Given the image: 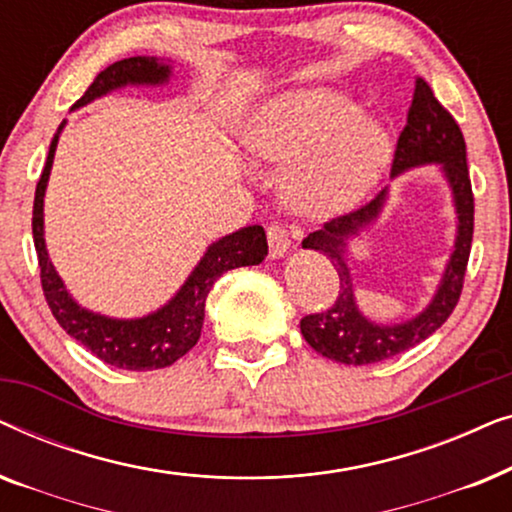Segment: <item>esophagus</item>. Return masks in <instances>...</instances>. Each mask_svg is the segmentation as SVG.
Returning <instances> with one entry per match:
<instances>
[{
    "mask_svg": "<svg viewBox=\"0 0 512 512\" xmlns=\"http://www.w3.org/2000/svg\"><path fill=\"white\" fill-rule=\"evenodd\" d=\"M268 244H270V256L272 258H282L289 254L291 249V240L289 233L282 226H270L268 228Z\"/></svg>",
    "mask_w": 512,
    "mask_h": 512,
    "instance_id": "34e87169",
    "label": "esophagus"
}]
</instances>
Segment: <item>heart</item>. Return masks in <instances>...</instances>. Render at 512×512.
I'll use <instances>...</instances> for the list:
<instances>
[{
	"label": "heart",
	"mask_w": 512,
	"mask_h": 512,
	"mask_svg": "<svg viewBox=\"0 0 512 512\" xmlns=\"http://www.w3.org/2000/svg\"><path fill=\"white\" fill-rule=\"evenodd\" d=\"M240 135L258 163L289 165L286 200L310 219L352 212L377 191L394 160L389 132L326 86L265 97Z\"/></svg>",
	"instance_id": "1"
}]
</instances>
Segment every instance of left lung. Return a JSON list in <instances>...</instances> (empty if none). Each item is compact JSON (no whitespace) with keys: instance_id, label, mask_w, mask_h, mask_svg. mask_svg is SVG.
Masks as SVG:
<instances>
[{"instance_id":"1","label":"left lung","mask_w":512,"mask_h":512,"mask_svg":"<svg viewBox=\"0 0 512 512\" xmlns=\"http://www.w3.org/2000/svg\"><path fill=\"white\" fill-rule=\"evenodd\" d=\"M426 165H436L438 174L450 188L454 242L436 291L422 307V312L412 314L410 319L394 321V324H382L366 317L356 303L349 247L382 219L391 186L384 188L366 207L328 221L324 228L314 230L303 240V249L326 256L340 277V296L331 310L307 314L305 319H300V333L307 345L326 359L345 363V366H368V363L391 359L436 333L457 305L473 240V191L466 167V142L457 121L433 97L429 83L417 79L408 125L398 137L391 179Z\"/></svg>"}]
</instances>
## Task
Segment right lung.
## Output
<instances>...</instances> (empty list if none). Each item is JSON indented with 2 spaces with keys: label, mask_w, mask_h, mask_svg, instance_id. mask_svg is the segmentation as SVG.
<instances>
[{
  "label": "right lung",
  "mask_w": 512,
  "mask_h": 512,
  "mask_svg": "<svg viewBox=\"0 0 512 512\" xmlns=\"http://www.w3.org/2000/svg\"><path fill=\"white\" fill-rule=\"evenodd\" d=\"M174 79V62L153 58V55H135V58L118 60L104 72L95 76L86 93L74 104L72 111L88 107L90 102L102 100L116 90L123 88H163ZM67 121L60 123L55 132L51 149H48L46 167L34 193L32 212V235L37 247L41 286L51 307L53 317L65 328L67 335L79 340L83 347L90 349L97 359L123 370H158L172 366L186 352H191L195 342L200 340L202 324H205V300L216 279L223 272L244 268V265H258L268 256V240H265L263 226H244L235 233H228L214 240L205 249V254L184 284L174 291V296L142 317H109V314L93 312L83 307L67 289L65 279L58 275L55 265L46 249L44 230V198L48 179H51L55 149H58L60 135Z\"/></svg>",
  "instance_id": "right-lung-1"
}]
</instances>
